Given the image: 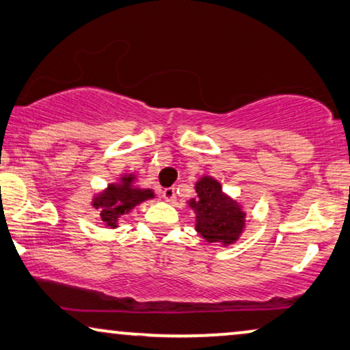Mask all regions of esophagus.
<instances>
[{"instance_id":"esophagus-1","label":"esophagus","mask_w":350,"mask_h":350,"mask_svg":"<svg viewBox=\"0 0 350 350\" xmlns=\"http://www.w3.org/2000/svg\"><path fill=\"white\" fill-rule=\"evenodd\" d=\"M161 195H163V198L166 201H173L176 198V191L173 187H168V189H163V191H161Z\"/></svg>"}]
</instances>
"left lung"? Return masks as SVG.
<instances>
[{
    "label": "left lung",
    "instance_id": "1",
    "mask_svg": "<svg viewBox=\"0 0 350 350\" xmlns=\"http://www.w3.org/2000/svg\"><path fill=\"white\" fill-rule=\"evenodd\" d=\"M195 189L198 198L190 201V208L196 211V231L208 243H234L245 224L238 203L224 193L222 185L213 177H201Z\"/></svg>",
    "mask_w": 350,
    "mask_h": 350
}]
</instances>
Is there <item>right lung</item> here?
<instances>
[{"instance_id":"right-lung-1","label":"right lung","mask_w":350,"mask_h":350,"mask_svg":"<svg viewBox=\"0 0 350 350\" xmlns=\"http://www.w3.org/2000/svg\"><path fill=\"white\" fill-rule=\"evenodd\" d=\"M133 180H135V177L131 174L124 176L120 184H111L100 196L93 200V206L100 209L103 222H106L107 226L114 228L117 226V220L124 214L130 213L136 204L154 198V191L133 187Z\"/></svg>"}]
</instances>
